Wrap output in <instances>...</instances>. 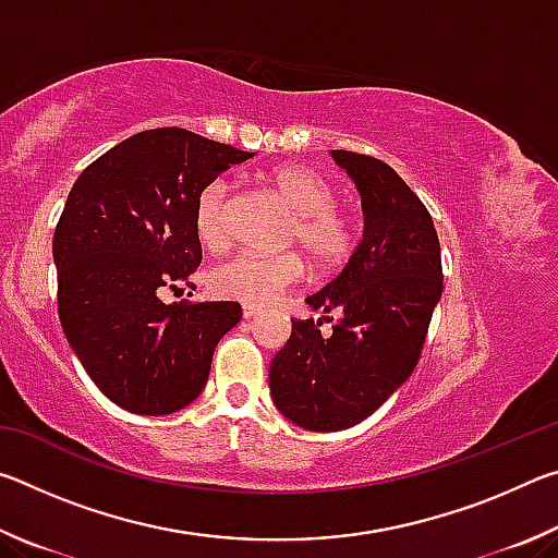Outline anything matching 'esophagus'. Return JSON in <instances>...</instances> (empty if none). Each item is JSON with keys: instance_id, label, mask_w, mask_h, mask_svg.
Masks as SVG:
<instances>
[{"instance_id": "esophagus-1", "label": "esophagus", "mask_w": 558, "mask_h": 558, "mask_svg": "<svg viewBox=\"0 0 558 558\" xmlns=\"http://www.w3.org/2000/svg\"><path fill=\"white\" fill-rule=\"evenodd\" d=\"M258 315H260V310H258V307L243 305V319H253V317H258Z\"/></svg>"}]
</instances>
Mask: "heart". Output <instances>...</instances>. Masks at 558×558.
<instances>
[{
    "mask_svg": "<svg viewBox=\"0 0 558 558\" xmlns=\"http://www.w3.org/2000/svg\"><path fill=\"white\" fill-rule=\"evenodd\" d=\"M270 186L295 211L288 243L300 245L313 266L335 272L354 256L356 226L337 209V192L323 174L302 165H282L268 174ZM231 186L223 179L206 182L194 199V233L206 251H223L229 243ZM302 260L295 253L256 256L239 253L209 272V288L216 298L235 300L251 307H266L282 290L302 278Z\"/></svg>",
    "mask_w": 558,
    "mask_h": 558,
    "instance_id": "b5f03b06",
    "label": "heart"
}]
</instances>
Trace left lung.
I'll return each mask as SVG.
<instances>
[{"mask_svg": "<svg viewBox=\"0 0 558 558\" xmlns=\"http://www.w3.org/2000/svg\"><path fill=\"white\" fill-rule=\"evenodd\" d=\"M362 194L364 239L344 270L307 305L323 319H292L270 364L278 411L307 430H342L372 415L413 374L442 292L440 241L411 186L369 155L335 149Z\"/></svg>", "mask_w": 558, "mask_h": 558, "instance_id": "obj_1", "label": "left lung"}]
</instances>
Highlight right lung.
Here are the masks:
<instances>
[{
	"label": "right lung",
	"instance_id": "right-lung-1",
	"mask_svg": "<svg viewBox=\"0 0 558 558\" xmlns=\"http://www.w3.org/2000/svg\"><path fill=\"white\" fill-rule=\"evenodd\" d=\"M251 153L184 128L108 149L75 179L53 231L59 319L93 384L120 409L167 415L209 379L239 302H162L202 263L199 189ZM189 286V282H186Z\"/></svg>",
	"mask_w": 558,
	"mask_h": 558
}]
</instances>
